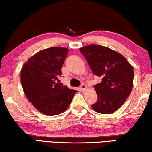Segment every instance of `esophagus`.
<instances>
[{
	"label": "esophagus",
	"mask_w": 152,
	"mask_h": 152,
	"mask_svg": "<svg viewBox=\"0 0 152 152\" xmlns=\"http://www.w3.org/2000/svg\"><path fill=\"white\" fill-rule=\"evenodd\" d=\"M87 89V87L86 86H85L84 84H82V85L80 86V90H81V91H86Z\"/></svg>",
	"instance_id": "34e87169"
}]
</instances>
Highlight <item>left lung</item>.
<instances>
[{"label": "left lung", "instance_id": "left-lung-1", "mask_svg": "<svg viewBox=\"0 0 152 152\" xmlns=\"http://www.w3.org/2000/svg\"><path fill=\"white\" fill-rule=\"evenodd\" d=\"M93 74L101 78L94 86L98 100L92 104L97 113L111 114L120 108L130 94L134 73L122 54L106 47L90 45L79 49Z\"/></svg>", "mask_w": 152, "mask_h": 152}]
</instances>
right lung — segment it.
Returning a JSON list of instances; mask_svg holds the SVG:
<instances>
[{"instance_id": "add662e5", "label": "right lung", "mask_w": 152, "mask_h": 152, "mask_svg": "<svg viewBox=\"0 0 152 152\" xmlns=\"http://www.w3.org/2000/svg\"><path fill=\"white\" fill-rule=\"evenodd\" d=\"M68 52V49L62 47L43 49L29 58L22 69L25 96L38 111L47 115L64 112L77 92L59 83Z\"/></svg>"}]
</instances>
